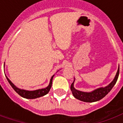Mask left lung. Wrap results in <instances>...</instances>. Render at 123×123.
Returning a JSON list of instances; mask_svg holds the SVG:
<instances>
[{"label": "left lung", "instance_id": "left-lung-1", "mask_svg": "<svg viewBox=\"0 0 123 123\" xmlns=\"http://www.w3.org/2000/svg\"><path fill=\"white\" fill-rule=\"evenodd\" d=\"M119 74V67L117 70V72L116 73V75L114 78L113 80L111 82L109 85H107L105 87H101L95 89L94 90L90 92H82V91L78 90L74 86V84L75 78L74 82H72L70 86V90L72 91V95L75 98H76L77 99L84 101V102H95L98 101L101 99L108 93L110 91L112 90V88H113L115 84H116L118 77Z\"/></svg>", "mask_w": 123, "mask_h": 123}]
</instances>
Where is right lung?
Masks as SVG:
<instances>
[{"label":"right lung","instance_id":"right-lung-1","mask_svg":"<svg viewBox=\"0 0 123 123\" xmlns=\"http://www.w3.org/2000/svg\"><path fill=\"white\" fill-rule=\"evenodd\" d=\"M55 74L51 77V80H50V82H49V84L48 85L47 87H46L45 88H42V89H38V90H24V89H20V88H18L16 86L13 84V83L10 80V79L8 78L6 76V78L8 82H9V84H10V86H12V88L15 90V92L18 93L20 96H22V98H26V99H35V98H40V97H42L43 95H45L46 94H47L49 93V92L51 90V86H52V82H53V78Z\"/></svg>","mask_w":123,"mask_h":123}]
</instances>
